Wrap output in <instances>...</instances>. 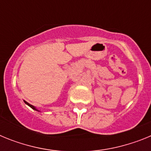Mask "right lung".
I'll list each match as a JSON object with an SVG mask.
<instances>
[{
  "mask_svg": "<svg viewBox=\"0 0 151 151\" xmlns=\"http://www.w3.org/2000/svg\"><path fill=\"white\" fill-rule=\"evenodd\" d=\"M24 102H25V104H27L28 106H30V107L32 108V109H33V110H36V111H38V112H40L39 110H38V109H37V108L35 107V106H32V104H29V103H28V102H26V101H24Z\"/></svg>",
  "mask_w": 151,
  "mask_h": 151,
  "instance_id": "obj_1",
  "label": "right lung"
}]
</instances>
